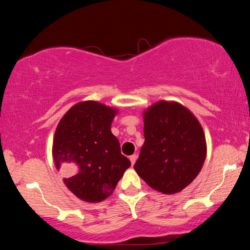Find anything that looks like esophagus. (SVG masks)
<instances>
[{
  "instance_id": "34e87169",
  "label": "esophagus",
  "mask_w": 250,
  "mask_h": 250,
  "mask_svg": "<svg viewBox=\"0 0 250 250\" xmlns=\"http://www.w3.org/2000/svg\"><path fill=\"white\" fill-rule=\"evenodd\" d=\"M129 159H130V161H131V164H132V166H134L135 161H137V155H135V154H133V155H131Z\"/></svg>"
}]
</instances>
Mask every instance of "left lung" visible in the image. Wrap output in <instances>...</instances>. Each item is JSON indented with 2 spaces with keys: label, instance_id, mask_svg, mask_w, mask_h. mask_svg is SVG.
Segmentation results:
<instances>
[{
  "label": "left lung",
  "instance_id": "obj_1",
  "mask_svg": "<svg viewBox=\"0 0 250 250\" xmlns=\"http://www.w3.org/2000/svg\"><path fill=\"white\" fill-rule=\"evenodd\" d=\"M145 145L134 170L163 194H175L201 172L206 158L204 131L196 117L176 101L161 100L143 112Z\"/></svg>",
  "mask_w": 250,
  "mask_h": 250
}]
</instances>
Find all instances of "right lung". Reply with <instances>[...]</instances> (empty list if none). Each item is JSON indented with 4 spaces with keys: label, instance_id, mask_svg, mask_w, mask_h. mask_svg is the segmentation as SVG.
I'll list each match as a JSON object with an SVG mask.
<instances>
[{
    "label": "right lung",
    "instance_id": "obj_1",
    "mask_svg": "<svg viewBox=\"0 0 250 250\" xmlns=\"http://www.w3.org/2000/svg\"><path fill=\"white\" fill-rule=\"evenodd\" d=\"M118 109L87 100L73 105L55 131L53 159L65 185L83 202L99 203L115 191L131 163L111 133Z\"/></svg>",
    "mask_w": 250,
    "mask_h": 250
}]
</instances>
